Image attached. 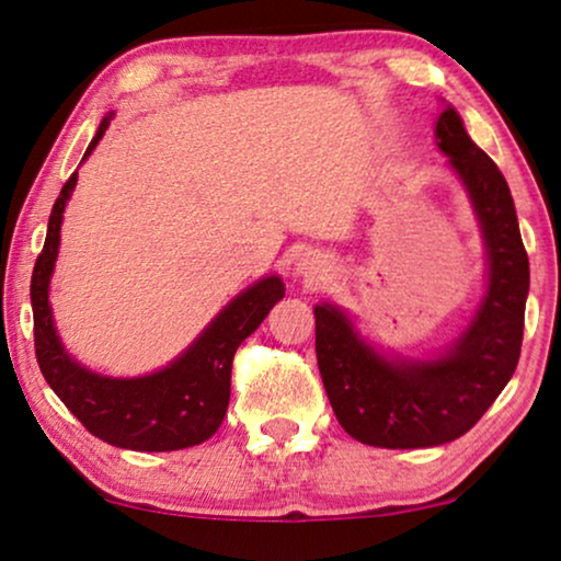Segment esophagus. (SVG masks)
Masks as SVG:
<instances>
[{
  "mask_svg": "<svg viewBox=\"0 0 561 561\" xmlns=\"http://www.w3.org/2000/svg\"><path fill=\"white\" fill-rule=\"evenodd\" d=\"M301 273L306 275V278H313V275H317V267H313L311 263H301Z\"/></svg>",
  "mask_w": 561,
  "mask_h": 561,
  "instance_id": "obj_1",
  "label": "esophagus"
}]
</instances>
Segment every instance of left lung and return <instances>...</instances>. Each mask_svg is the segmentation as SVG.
Wrapping results in <instances>:
<instances>
[{
  "label": "left lung",
  "mask_w": 561,
  "mask_h": 561,
  "mask_svg": "<svg viewBox=\"0 0 561 561\" xmlns=\"http://www.w3.org/2000/svg\"><path fill=\"white\" fill-rule=\"evenodd\" d=\"M436 148L462 179L488 248V290L457 342L436 359H388L332 304L317 313V363L334 416L352 439L382 449L439 447L478 424L516 373L524 340L528 255L497 165L447 106Z\"/></svg>",
  "instance_id": "left-lung-1"
}]
</instances>
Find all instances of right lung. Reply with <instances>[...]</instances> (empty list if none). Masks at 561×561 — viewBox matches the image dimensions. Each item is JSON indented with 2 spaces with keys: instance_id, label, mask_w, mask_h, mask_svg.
Returning a JSON list of instances; mask_svg holds the SVG:
<instances>
[{
  "instance_id": "add662e5",
  "label": "right lung",
  "mask_w": 561,
  "mask_h": 561,
  "mask_svg": "<svg viewBox=\"0 0 561 561\" xmlns=\"http://www.w3.org/2000/svg\"><path fill=\"white\" fill-rule=\"evenodd\" d=\"M110 117L102 119L94 140L89 142L83 160L102 140ZM79 173H73L60 188L53 204L43 252L37 255L30 301L35 321V357L43 378L48 380L66 409L91 434L112 447L135 451H173L202 444L221 426L229 386H232V359L240 344L263 324L267 311L280 301L286 288L278 275L257 280L234 298L202 336L163 370L142 378H106L76 363L60 344L48 304L50 275L56 267L60 225L66 202L71 198Z\"/></svg>"
}]
</instances>
